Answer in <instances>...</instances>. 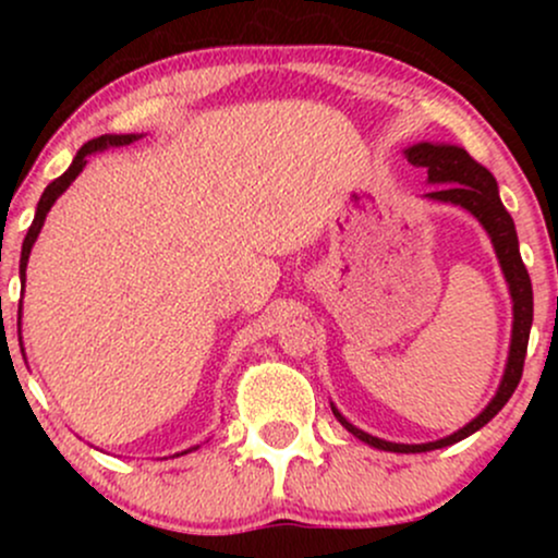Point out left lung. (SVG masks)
I'll return each mask as SVG.
<instances>
[{
	"label": "left lung",
	"mask_w": 558,
	"mask_h": 558,
	"mask_svg": "<svg viewBox=\"0 0 558 558\" xmlns=\"http://www.w3.org/2000/svg\"><path fill=\"white\" fill-rule=\"evenodd\" d=\"M407 157L412 165L427 170L430 183H440L438 191H430V198L435 202H448L459 204L466 213H472L483 222V228L488 230L493 246H496L498 262H501V270L506 275V283H509L511 301H514V330H511V349H509V364H506V373L498 388L496 399L483 409V414H477L470 425L457 430L448 438L433 440V444L422 446H407V444H390V440L375 438V435L360 430V427L351 425L338 409H332L338 422L349 433H354L356 438L364 444L383 448V451H396V453H420V451H433V448H444L457 444V440L466 438L483 425L496 417L504 409V403L511 399L517 386L522 380L524 369V354H527V341H530V325H533V283H530L527 267L520 257V241H517V230L511 215L506 213L501 198H498V185L496 178L490 175L483 165L475 162L464 149L448 144H417L409 146Z\"/></svg>",
	"instance_id": "1"
}]
</instances>
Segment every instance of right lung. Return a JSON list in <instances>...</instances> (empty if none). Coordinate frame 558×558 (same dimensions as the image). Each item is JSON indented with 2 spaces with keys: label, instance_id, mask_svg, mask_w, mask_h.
Listing matches in <instances>:
<instances>
[{
  "label": "right lung",
  "instance_id": "right-lung-1",
  "mask_svg": "<svg viewBox=\"0 0 558 558\" xmlns=\"http://www.w3.org/2000/svg\"><path fill=\"white\" fill-rule=\"evenodd\" d=\"M131 141H136V136H99V138H92V141H88V144L81 146L78 155H75V159H73V165H70V168L62 172L60 178H54V181L49 183L47 189H44L41 198H38L36 217H34V222H31L28 235H25V241H23V252H21V278L23 280H25V265H28L31 246H34L36 235L41 233V226H44V220H47V213H49V209H52V204L57 202V196H60L62 191H65L68 185L73 183L75 178H78V172L83 170V165H86V157L94 155V151H99V149H107V146H125V144H131Z\"/></svg>",
  "mask_w": 558,
  "mask_h": 558
}]
</instances>
